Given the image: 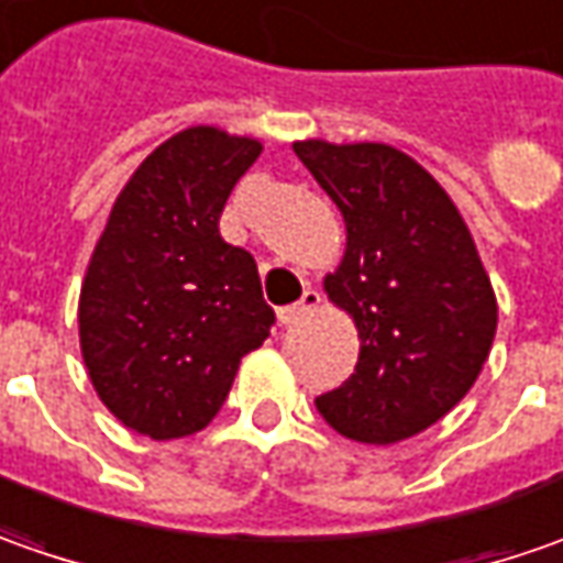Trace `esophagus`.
<instances>
[{"instance_id": "1", "label": "esophagus", "mask_w": 563, "mask_h": 563, "mask_svg": "<svg viewBox=\"0 0 563 563\" xmlns=\"http://www.w3.org/2000/svg\"><path fill=\"white\" fill-rule=\"evenodd\" d=\"M318 305H320V292L308 286V289L301 292V299L296 301V305H286V308H280V311H277V318H280L283 327H289V323H296V320L305 318L308 311H314Z\"/></svg>"}]
</instances>
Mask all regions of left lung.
I'll return each instance as SVG.
<instances>
[{"label":"left lung","mask_w":563,"mask_h":563,"mask_svg":"<svg viewBox=\"0 0 563 563\" xmlns=\"http://www.w3.org/2000/svg\"><path fill=\"white\" fill-rule=\"evenodd\" d=\"M336 202L345 255L323 289L358 327L355 374L314 398L345 439L393 445L474 386L498 323L489 274L449 192L386 143H292Z\"/></svg>","instance_id":"obj_1"}]
</instances>
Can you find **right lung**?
I'll use <instances>...</instances> for the list:
<instances>
[{"label":"right lung","mask_w":563,"mask_h":563,"mask_svg":"<svg viewBox=\"0 0 563 563\" xmlns=\"http://www.w3.org/2000/svg\"><path fill=\"white\" fill-rule=\"evenodd\" d=\"M262 143L189 126L133 170L80 286V352L106 408L143 437L205 430L274 323L255 258L223 243L227 196Z\"/></svg>","instance_id":"add662e5"}]
</instances>
